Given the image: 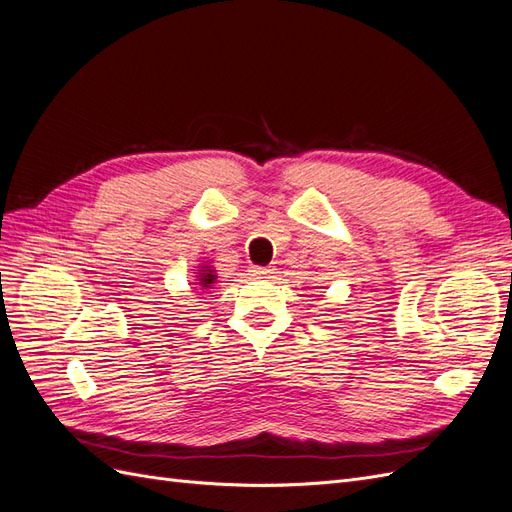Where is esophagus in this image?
<instances>
[{
  "mask_svg": "<svg viewBox=\"0 0 512 512\" xmlns=\"http://www.w3.org/2000/svg\"><path fill=\"white\" fill-rule=\"evenodd\" d=\"M275 269H271V267H252L250 269V275H254V277H265V275H271Z\"/></svg>",
  "mask_w": 512,
  "mask_h": 512,
  "instance_id": "esophagus-1",
  "label": "esophagus"
}]
</instances>
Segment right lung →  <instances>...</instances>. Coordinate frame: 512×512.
I'll use <instances>...</instances> for the list:
<instances>
[{
  "label": "right lung",
  "instance_id": "right-lung-1",
  "mask_svg": "<svg viewBox=\"0 0 512 512\" xmlns=\"http://www.w3.org/2000/svg\"><path fill=\"white\" fill-rule=\"evenodd\" d=\"M198 277V286L203 288V290H207V288H211V284H215V280H218V275H215V269L213 267H209V265H203L200 267V273L196 275Z\"/></svg>",
  "mask_w": 512,
  "mask_h": 512
}]
</instances>
